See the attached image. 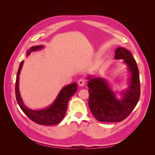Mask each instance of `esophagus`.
I'll list each match as a JSON object with an SVG mask.
<instances>
[{
	"label": "esophagus",
	"mask_w": 155,
	"mask_h": 155,
	"mask_svg": "<svg viewBox=\"0 0 155 155\" xmlns=\"http://www.w3.org/2000/svg\"><path fill=\"white\" fill-rule=\"evenodd\" d=\"M85 83H86V80H85V79H84V78L79 79V81H78L79 85L81 86V87H83V86L85 85Z\"/></svg>",
	"instance_id": "34e87169"
}]
</instances>
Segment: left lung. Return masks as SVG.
<instances>
[{
	"label": "left lung",
	"mask_w": 155,
	"mask_h": 155,
	"mask_svg": "<svg viewBox=\"0 0 155 155\" xmlns=\"http://www.w3.org/2000/svg\"><path fill=\"white\" fill-rule=\"evenodd\" d=\"M115 59H124L130 72L129 86L122 92L120 100L103 78L88 76V105L93 116L102 122H118L125 120L137 105L140 96L139 70L132 54L124 48L115 51Z\"/></svg>",
	"instance_id": "8db88e82"
}]
</instances>
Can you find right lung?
Masks as SVG:
<instances>
[{"label": "right lung", "instance_id": "1", "mask_svg": "<svg viewBox=\"0 0 155 155\" xmlns=\"http://www.w3.org/2000/svg\"><path fill=\"white\" fill-rule=\"evenodd\" d=\"M43 47L42 45L32 46L27 51V55H29L31 51L41 50ZM23 63L24 61L21 62L16 77L15 96L18 105L23 112L36 124L43 125H52L59 124L66 114L68 100L78 90V84L73 83L63 87L53 104L46 109L39 110L30 109L23 104L18 90V79Z\"/></svg>", "mask_w": 155, "mask_h": 155}]
</instances>
